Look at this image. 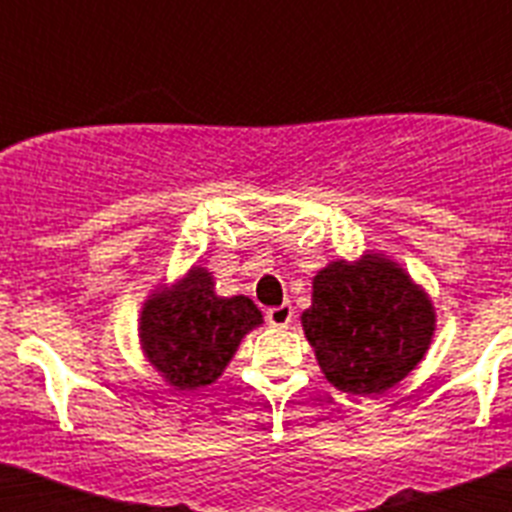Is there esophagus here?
Masks as SVG:
<instances>
[{
  "mask_svg": "<svg viewBox=\"0 0 512 512\" xmlns=\"http://www.w3.org/2000/svg\"><path fill=\"white\" fill-rule=\"evenodd\" d=\"M292 315H295V310H292V305H289V302H284V305H279V307H269V310H266V320H269L271 325H277V328H284V325L292 323Z\"/></svg>",
  "mask_w": 512,
  "mask_h": 512,
  "instance_id": "34e87169",
  "label": "esophagus"
}]
</instances>
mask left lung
Instances as JSON below:
<instances>
[{"label":"left lung","mask_w":512,"mask_h":512,"mask_svg":"<svg viewBox=\"0 0 512 512\" xmlns=\"http://www.w3.org/2000/svg\"><path fill=\"white\" fill-rule=\"evenodd\" d=\"M302 330L336 390L382 395L408 377L431 346L436 310L408 271L364 253L330 261L312 279Z\"/></svg>","instance_id":"8db88e82"}]
</instances>
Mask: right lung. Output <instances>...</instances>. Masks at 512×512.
<instances>
[{
  "label": "right lung",
  "mask_w": 512,
  "mask_h": 512,
  "mask_svg": "<svg viewBox=\"0 0 512 512\" xmlns=\"http://www.w3.org/2000/svg\"><path fill=\"white\" fill-rule=\"evenodd\" d=\"M264 315L253 300L217 297L212 271L192 266L171 287H158L140 310V348L174 390H197L225 372L248 330Z\"/></svg>",
  "instance_id": "1"
}]
</instances>
